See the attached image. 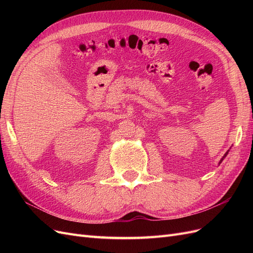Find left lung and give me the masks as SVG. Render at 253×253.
Masks as SVG:
<instances>
[{
  "label": "left lung",
  "instance_id": "8db88e82",
  "mask_svg": "<svg viewBox=\"0 0 253 253\" xmlns=\"http://www.w3.org/2000/svg\"><path fill=\"white\" fill-rule=\"evenodd\" d=\"M228 152H229V150H228ZM228 152H226V153H225V155L223 156V158H221V159H220V162H219V164H220L221 162H223V160H224V158H225V157L227 156V154H228Z\"/></svg>",
  "mask_w": 253,
  "mask_h": 253
}]
</instances>
